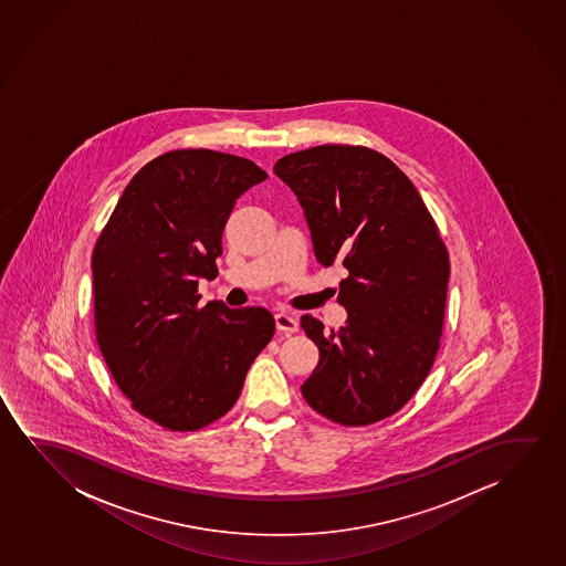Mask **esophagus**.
I'll use <instances>...</instances> for the list:
<instances>
[{
	"mask_svg": "<svg viewBox=\"0 0 566 566\" xmlns=\"http://www.w3.org/2000/svg\"><path fill=\"white\" fill-rule=\"evenodd\" d=\"M274 321H276V328H279L280 333L292 334L300 326L297 325V318L287 315V313H276Z\"/></svg>",
	"mask_w": 566,
	"mask_h": 566,
	"instance_id": "esophagus-1",
	"label": "esophagus"
}]
</instances>
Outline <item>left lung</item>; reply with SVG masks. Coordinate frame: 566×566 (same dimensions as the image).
I'll use <instances>...</instances> for the list:
<instances>
[{"instance_id":"obj_1","label":"left lung","mask_w":566,"mask_h":566,"mask_svg":"<svg viewBox=\"0 0 566 566\" xmlns=\"http://www.w3.org/2000/svg\"><path fill=\"white\" fill-rule=\"evenodd\" d=\"M274 174L294 191L318 263L348 276L340 331L303 315L318 364L305 402L342 426L388 418L416 395L439 349L449 253L418 189L377 150L321 145L280 158Z\"/></svg>"}]
</instances>
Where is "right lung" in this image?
<instances>
[{"mask_svg":"<svg viewBox=\"0 0 566 566\" xmlns=\"http://www.w3.org/2000/svg\"><path fill=\"white\" fill-rule=\"evenodd\" d=\"M266 178L241 156L171 150L133 176L96 241L98 348L133 408L170 431L222 418L274 334L263 307L199 305L197 294L217 279L233 205Z\"/></svg>","mask_w":566,"mask_h":566,"instance_id":"1","label":"right lung"}]
</instances>
